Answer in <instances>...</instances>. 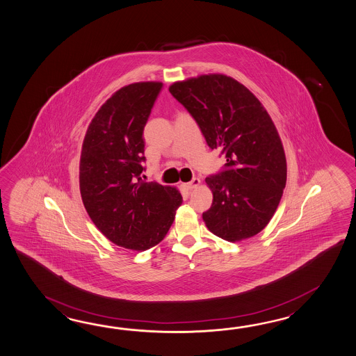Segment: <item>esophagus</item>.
Wrapping results in <instances>:
<instances>
[{
    "label": "esophagus",
    "instance_id": "obj_1",
    "mask_svg": "<svg viewBox=\"0 0 356 356\" xmlns=\"http://www.w3.org/2000/svg\"><path fill=\"white\" fill-rule=\"evenodd\" d=\"M199 184H200V180H199L197 177H194L191 181L182 184V186H184L185 189L193 190L195 189V188H197V186H199Z\"/></svg>",
    "mask_w": 356,
    "mask_h": 356
}]
</instances>
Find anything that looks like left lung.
<instances>
[{
	"label": "left lung",
	"instance_id": "obj_1",
	"mask_svg": "<svg viewBox=\"0 0 356 356\" xmlns=\"http://www.w3.org/2000/svg\"><path fill=\"white\" fill-rule=\"evenodd\" d=\"M170 93L197 121L211 149H221L225 168L206 179L213 193L203 213L214 235L231 243L264 229L282 197L287 167L276 127L259 99L222 74L176 81Z\"/></svg>",
	"mask_w": 356,
	"mask_h": 356
}]
</instances>
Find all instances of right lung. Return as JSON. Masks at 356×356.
<instances>
[{
    "mask_svg": "<svg viewBox=\"0 0 356 356\" xmlns=\"http://www.w3.org/2000/svg\"><path fill=\"white\" fill-rule=\"evenodd\" d=\"M162 83L140 81L113 93L88 127L80 156V194L90 220L116 245L147 250L166 236L180 191L142 180L143 131Z\"/></svg>",
    "mask_w": 356,
    "mask_h": 356,
    "instance_id": "1",
    "label": "right lung"
}]
</instances>
